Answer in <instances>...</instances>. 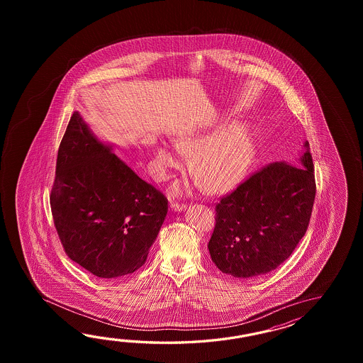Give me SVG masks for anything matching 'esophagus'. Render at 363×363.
Listing matches in <instances>:
<instances>
[{
	"label": "esophagus",
	"mask_w": 363,
	"mask_h": 363,
	"mask_svg": "<svg viewBox=\"0 0 363 363\" xmlns=\"http://www.w3.org/2000/svg\"><path fill=\"white\" fill-rule=\"evenodd\" d=\"M186 208V205L185 203H179V202H171V208L174 210V211H182V210H184Z\"/></svg>",
	"instance_id": "1"
}]
</instances>
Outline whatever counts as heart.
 <instances>
[{
    "mask_svg": "<svg viewBox=\"0 0 363 363\" xmlns=\"http://www.w3.org/2000/svg\"><path fill=\"white\" fill-rule=\"evenodd\" d=\"M183 153L192 155L191 167L203 186L211 192H224L239 183L253 160L255 139L247 124H225L210 136L205 128L188 132L178 141ZM155 177L167 178L171 169L180 164L172 147L161 144L155 147Z\"/></svg>",
    "mask_w": 363,
    "mask_h": 363,
    "instance_id": "1",
    "label": "heart"
}]
</instances>
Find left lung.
Wrapping results in <instances>:
<instances>
[{
    "label": "left lung",
    "instance_id": "1",
    "mask_svg": "<svg viewBox=\"0 0 363 363\" xmlns=\"http://www.w3.org/2000/svg\"><path fill=\"white\" fill-rule=\"evenodd\" d=\"M303 147L296 164L270 163L216 203L208 247L224 274L247 279L275 270L303 238L316 189L308 141Z\"/></svg>",
    "mask_w": 363,
    "mask_h": 363
}]
</instances>
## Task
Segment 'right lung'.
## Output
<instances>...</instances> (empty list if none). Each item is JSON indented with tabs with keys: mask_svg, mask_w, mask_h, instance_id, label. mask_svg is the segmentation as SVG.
I'll return each mask as SVG.
<instances>
[{
	"mask_svg": "<svg viewBox=\"0 0 363 363\" xmlns=\"http://www.w3.org/2000/svg\"><path fill=\"white\" fill-rule=\"evenodd\" d=\"M50 208L69 259L113 279L145 263L169 206L75 111L58 149Z\"/></svg>",
	"mask_w": 363,
	"mask_h": 363,
	"instance_id": "1",
	"label": "right lung"
}]
</instances>
